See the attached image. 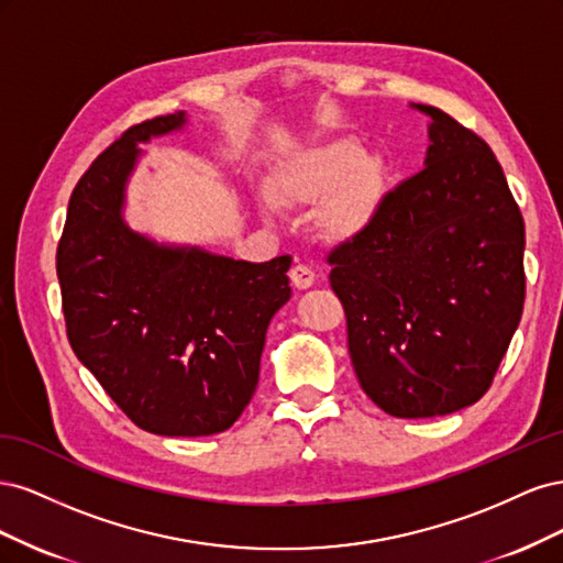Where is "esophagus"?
Listing matches in <instances>:
<instances>
[{
  "label": "esophagus",
  "instance_id": "34e87169",
  "mask_svg": "<svg viewBox=\"0 0 563 563\" xmlns=\"http://www.w3.org/2000/svg\"><path fill=\"white\" fill-rule=\"evenodd\" d=\"M288 277H291V284L302 291V288H310L314 284V269L298 263L291 267V272H288Z\"/></svg>",
  "mask_w": 563,
  "mask_h": 563
}]
</instances>
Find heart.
I'll return each instance as SVG.
<instances>
[{"mask_svg": "<svg viewBox=\"0 0 563 563\" xmlns=\"http://www.w3.org/2000/svg\"><path fill=\"white\" fill-rule=\"evenodd\" d=\"M385 192V166L376 152L352 141H329L298 152L261 199L267 216L279 203L317 201L314 223L331 240L360 234L376 218Z\"/></svg>", "mask_w": 563, "mask_h": 563, "instance_id": "1", "label": "heart"}]
</instances>
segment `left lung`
<instances>
[{"instance_id": "1", "label": "left lung", "mask_w": 563, "mask_h": 563, "mask_svg": "<svg viewBox=\"0 0 563 563\" xmlns=\"http://www.w3.org/2000/svg\"><path fill=\"white\" fill-rule=\"evenodd\" d=\"M424 168L331 255L347 347L368 399L397 418L479 401L526 294L523 218L490 147L432 106Z\"/></svg>"}]
</instances>
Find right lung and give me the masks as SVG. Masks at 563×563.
Instances as JSON below:
<instances>
[{"mask_svg":"<svg viewBox=\"0 0 563 563\" xmlns=\"http://www.w3.org/2000/svg\"><path fill=\"white\" fill-rule=\"evenodd\" d=\"M187 124V112L131 126L81 176L56 253L77 360L112 401L162 437L232 428L251 401L272 317L291 298V255L234 261L164 244L126 225L139 145Z\"/></svg>","mask_w":563,"mask_h":563,"instance_id":"1","label":"right lung"}]
</instances>
